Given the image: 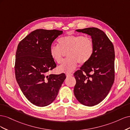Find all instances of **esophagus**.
Masks as SVG:
<instances>
[{"label":"esophagus","instance_id":"obj_1","mask_svg":"<svg viewBox=\"0 0 130 130\" xmlns=\"http://www.w3.org/2000/svg\"><path fill=\"white\" fill-rule=\"evenodd\" d=\"M73 75V74L72 73H66V76H72Z\"/></svg>","mask_w":130,"mask_h":130}]
</instances>
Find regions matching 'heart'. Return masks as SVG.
<instances>
[{
  "label": "heart",
  "mask_w": 130,
  "mask_h": 130,
  "mask_svg": "<svg viewBox=\"0 0 130 130\" xmlns=\"http://www.w3.org/2000/svg\"><path fill=\"white\" fill-rule=\"evenodd\" d=\"M58 45H52L49 53L53 60L60 63L64 53L68 57L58 66L61 73H70L76 68L77 62L84 64L89 61L94 52V43L89 37L83 35H68L60 38Z\"/></svg>",
  "instance_id": "1"
}]
</instances>
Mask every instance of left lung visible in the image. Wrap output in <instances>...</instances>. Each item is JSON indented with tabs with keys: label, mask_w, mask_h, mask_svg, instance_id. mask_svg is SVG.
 Here are the masks:
<instances>
[{
	"label": "left lung",
	"mask_w": 130,
	"mask_h": 130,
	"mask_svg": "<svg viewBox=\"0 0 130 130\" xmlns=\"http://www.w3.org/2000/svg\"><path fill=\"white\" fill-rule=\"evenodd\" d=\"M76 31L91 36L94 52L89 61L74 74V93L81 104L93 106L107 96L115 81V49L107 35L96 27Z\"/></svg>",
	"instance_id": "obj_1"
}]
</instances>
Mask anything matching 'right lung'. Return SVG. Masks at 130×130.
<instances>
[{"mask_svg":"<svg viewBox=\"0 0 130 130\" xmlns=\"http://www.w3.org/2000/svg\"><path fill=\"white\" fill-rule=\"evenodd\" d=\"M63 31L37 29L22 40L15 54V75L25 96L34 105L44 107L56 99L66 78L65 74H50L56 67L49 49Z\"/></svg>","mask_w":130,"mask_h":130,"instance_id":"1","label":"right lung"}]
</instances>
